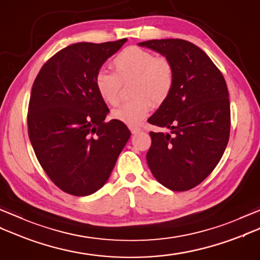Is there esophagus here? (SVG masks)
I'll list each match as a JSON object with an SVG mask.
<instances>
[{"label":"esophagus","instance_id":"obj_1","mask_svg":"<svg viewBox=\"0 0 260 260\" xmlns=\"http://www.w3.org/2000/svg\"><path fill=\"white\" fill-rule=\"evenodd\" d=\"M129 129L133 134H136V133H139V132H141V128L137 126H129Z\"/></svg>","mask_w":260,"mask_h":260}]
</instances>
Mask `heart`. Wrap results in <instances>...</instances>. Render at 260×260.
Returning <instances> with one entry per match:
<instances>
[{"label":"heart","mask_w":260,"mask_h":260,"mask_svg":"<svg viewBox=\"0 0 260 260\" xmlns=\"http://www.w3.org/2000/svg\"><path fill=\"white\" fill-rule=\"evenodd\" d=\"M116 74L101 69L95 76V87L104 102L117 105L120 101V81L133 78V96L113 110V117L129 126L139 125L151 112L153 102L162 104L174 85V69L167 58L140 47H128L113 60Z\"/></svg>","instance_id":"b5f03b06"}]
</instances>
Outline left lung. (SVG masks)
I'll list each match as a JSON object with an SVG mask.
<instances>
[{
    "mask_svg": "<svg viewBox=\"0 0 260 260\" xmlns=\"http://www.w3.org/2000/svg\"><path fill=\"white\" fill-rule=\"evenodd\" d=\"M167 58L174 69L170 96L147 121L169 129L151 132L148 168L172 191L200 184L221 159L230 134L227 84L207 53L181 39L140 42Z\"/></svg>",
    "mask_w": 260,
    "mask_h": 260,
    "instance_id": "obj_1",
    "label": "left lung"
}]
</instances>
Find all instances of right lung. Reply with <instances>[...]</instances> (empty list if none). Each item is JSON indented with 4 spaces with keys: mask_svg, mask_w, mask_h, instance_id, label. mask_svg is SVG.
<instances>
[{
    "mask_svg": "<svg viewBox=\"0 0 260 260\" xmlns=\"http://www.w3.org/2000/svg\"><path fill=\"white\" fill-rule=\"evenodd\" d=\"M127 39L79 42L57 52L33 82L27 131L39 163L62 191L90 196L106 183L131 132L95 87V76Z\"/></svg>",
    "mask_w": 260,
    "mask_h": 260,
    "instance_id": "obj_1",
    "label": "right lung"
}]
</instances>
